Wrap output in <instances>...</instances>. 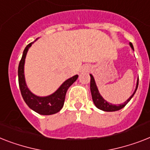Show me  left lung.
<instances>
[{
  "label": "left lung",
  "mask_w": 150,
  "mask_h": 150,
  "mask_svg": "<svg viewBox=\"0 0 150 150\" xmlns=\"http://www.w3.org/2000/svg\"><path fill=\"white\" fill-rule=\"evenodd\" d=\"M131 47L133 49V45H132V43L129 44ZM90 77H91V80H90V89H91V93H92V100H93V103L96 105V106L98 108V109H101V110L105 111V112H115V111H118L122 109V108L126 106V105L127 104L131 98H132V96H134L135 92H136L137 88H138L139 85V79L138 81H137V84H136V90H135L134 93L130 96L129 98H128V100L126 101L123 104L120 105H112L111 103H108L105 100L104 98L101 96V95L99 94V92H98V88H97V86H96V81L94 80V78L92 75H90Z\"/></svg>",
  "instance_id": "obj_1"
}]
</instances>
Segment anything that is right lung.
<instances>
[{"label": "right lung", "instance_id": "1", "mask_svg": "<svg viewBox=\"0 0 150 150\" xmlns=\"http://www.w3.org/2000/svg\"><path fill=\"white\" fill-rule=\"evenodd\" d=\"M32 44L33 42L28 44L24 48L22 58L21 59L19 65H18V83H19L21 93L24 102L28 105L29 108L38 114L45 115L55 114L62 109L67 90L76 81L79 75H76L66 80L59 87V88L51 96H46V97H39L31 93L25 83L24 65L27 52Z\"/></svg>", "mask_w": 150, "mask_h": 150}]
</instances>
